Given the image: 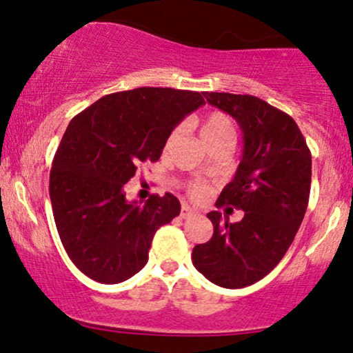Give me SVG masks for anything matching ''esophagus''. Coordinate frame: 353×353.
Masks as SVG:
<instances>
[{"label": "esophagus", "mask_w": 353, "mask_h": 353, "mask_svg": "<svg viewBox=\"0 0 353 353\" xmlns=\"http://www.w3.org/2000/svg\"><path fill=\"white\" fill-rule=\"evenodd\" d=\"M192 216H196V210L190 209L189 205H182V209H181V217H182V219H190Z\"/></svg>", "instance_id": "34e87169"}]
</instances>
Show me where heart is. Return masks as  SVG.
<instances>
[{"instance_id": "1", "label": "heart", "mask_w": 353, "mask_h": 353, "mask_svg": "<svg viewBox=\"0 0 353 353\" xmlns=\"http://www.w3.org/2000/svg\"><path fill=\"white\" fill-rule=\"evenodd\" d=\"M199 132L202 141L209 145L221 139H234V137H236V125H234V121L230 119L225 112L214 111L209 112V114L201 121ZM174 137H176V132H172V134L168 137L165 148H169V145L172 144ZM189 194L194 199H201V197H204L205 194H208V185H204L202 182H194V184L189 185Z\"/></svg>"}]
</instances>
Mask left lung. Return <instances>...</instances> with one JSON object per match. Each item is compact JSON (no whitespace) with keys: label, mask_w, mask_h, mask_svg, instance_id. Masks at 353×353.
I'll use <instances>...</instances> for the list:
<instances>
[{"label":"left lung","mask_w":353,"mask_h":353,"mask_svg":"<svg viewBox=\"0 0 353 353\" xmlns=\"http://www.w3.org/2000/svg\"><path fill=\"white\" fill-rule=\"evenodd\" d=\"M244 132L234 179L216 202L244 210L239 222L212 210L214 234L192 249V264L216 285L242 289L274 269L294 242L310 196L312 156L301 129L281 109L250 94L204 92Z\"/></svg>","instance_id":"left-lung-1"}]
</instances>
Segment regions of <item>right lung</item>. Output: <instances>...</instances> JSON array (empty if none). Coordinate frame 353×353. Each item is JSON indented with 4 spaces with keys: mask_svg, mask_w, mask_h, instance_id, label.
<instances>
[{
    "mask_svg": "<svg viewBox=\"0 0 353 353\" xmlns=\"http://www.w3.org/2000/svg\"><path fill=\"white\" fill-rule=\"evenodd\" d=\"M202 104L197 91L137 88L71 119L52 159L50 197L64 250L89 279L128 281L148 262L156 230L179 216L171 192L137 204L124 184L141 164L159 161L172 129Z\"/></svg>",
    "mask_w": 353,
    "mask_h": 353,
    "instance_id": "1",
    "label": "right lung"
}]
</instances>
